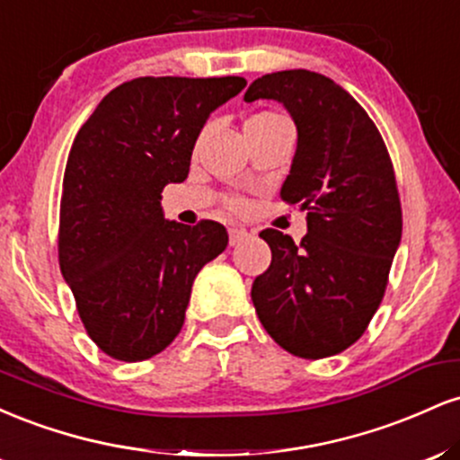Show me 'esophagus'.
Returning a JSON list of instances; mask_svg holds the SVG:
<instances>
[{
	"label": "esophagus",
	"instance_id": "esophagus-1",
	"mask_svg": "<svg viewBox=\"0 0 460 460\" xmlns=\"http://www.w3.org/2000/svg\"><path fill=\"white\" fill-rule=\"evenodd\" d=\"M248 237V231L244 229H229V244L235 246L240 244V242H244Z\"/></svg>",
	"mask_w": 460,
	"mask_h": 460
}]
</instances>
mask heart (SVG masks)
<instances>
[{
	"mask_svg": "<svg viewBox=\"0 0 460 460\" xmlns=\"http://www.w3.org/2000/svg\"><path fill=\"white\" fill-rule=\"evenodd\" d=\"M279 123H288V120L277 112H260V114H252L244 123V128H268V125H279ZM229 208L234 209V212H242V209H244V200L231 199Z\"/></svg>",
	"mask_w": 460,
	"mask_h": 460,
	"instance_id": "1",
	"label": "heart"
}]
</instances>
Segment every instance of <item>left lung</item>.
I'll return each instance as SVG.
<instances>
[{"instance_id":"obj_1","label":"left lung","mask_w":460,"mask_h":460,"mask_svg":"<svg viewBox=\"0 0 460 460\" xmlns=\"http://www.w3.org/2000/svg\"><path fill=\"white\" fill-rule=\"evenodd\" d=\"M255 99L283 103L296 123L281 199L307 212V235L294 244L281 231H261L272 261L252 283V305L292 355H337L376 314L402 237L392 157L366 110L320 73H268L248 86L244 102Z\"/></svg>"}]
</instances>
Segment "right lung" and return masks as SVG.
<instances>
[{
    "instance_id": "add662e5",
    "label": "right lung",
    "mask_w": 460,
    "mask_h": 460,
    "mask_svg": "<svg viewBox=\"0 0 460 460\" xmlns=\"http://www.w3.org/2000/svg\"><path fill=\"white\" fill-rule=\"evenodd\" d=\"M244 77H138L110 91L68 153L58 260L91 340L145 361L181 331L200 268L226 248L220 223L166 220L162 190L188 177L205 120Z\"/></svg>"
}]
</instances>
